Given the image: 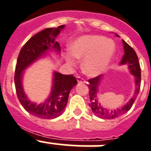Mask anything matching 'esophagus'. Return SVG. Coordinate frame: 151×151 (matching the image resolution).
Listing matches in <instances>:
<instances>
[{
  "mask_svg": "<svg viewBox=\"0 0 151 151\" xmlns=\"http://www.w3.org/2000/svg\"><path fill=\"white\" fill-rule=\"evenodd\" d=\"M77 79H78V81L79 83H85V80L83 79V78H81V76H78L77 77Z\"/></svg>",
  "mask_w": 151,
  "mask_h": 151,
  "instance_id": "esophagus-1",
  "label": "esophagus"
}]
</instances>
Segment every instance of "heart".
<instances>
[{
	"label": "heart",
	"mask_w": 151,
	"mask_h": 151,
	"mask_svg": "<svg viewBox=\"0 0 151 151\" xmlns=\"http://www.w3.org/2000/svg\"><path fill=\"white\" fill-rule=\"evenodd\" d=\"M115 50L114 42L101 35L81 37L71 45L72 54L78 59H83V70L90 76L99 75L104 71L114 57ZM67 59L70 64H75L71 54H68Z\"/></svg>",
	"instance_id": "1"
}]
</instances>
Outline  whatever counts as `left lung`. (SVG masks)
<instances>
[{
    "label": "left lung",
    "mask_w": 151,
    "mask_h": 151,
    "mask_svg": "<svg viewBox=\"0 0 151 151\" xmlns=\"http://www.w3.org/2000/svg\"><path fill=\"white\" fill-rule=\"evenodd\" d=\"M116 36L118 35H116ZM124 43V55L123 57L121 60V64H128V68L130 72L135 76V83H136L137 88L134 93V97L129 101L128 103H127L124 106L119 107L117 109L114 110H108V109L104 107V106L101 105L100 101L97 97V90H98V85H99L101 80L103 78V75H98L93 78L88 80L89 84V97H90V104L89 106L91 107L92 112L95 115L100 118L102 119H115L121 115L124 114L130 109L132 107L134 101L137 97L140 87V80H141V72H140V63L138 60L137 55L135 50L126 43L124 40H123Z\"/></svg>",
    "instance_id": "1"
}]
</instances>
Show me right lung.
Listing matches in <instances>:
<instances>
[{"label":"right lung","instance_id":"right-lung-1","mask_svg":"<svg viewBox=\"0 0 151 151\" xmlns=\"http://www.w3.org/2000/svg\"><path fill=\"white\" fill-rule=\"evenodd\" d=\"M64 25L56 29L47 28L29 39L20 50L15 68L14 84L17 98L30 114L41 119H54L63 114L68 104L69 93L78 81L73 74L64 75L55 72L50 96L44 103L37 105L27 100L22 87L23 70L32 62L42 56L50 47L60 51V45L54 38Z\"/></svg>","mask_w":151,"mask_h":151}]
</instances>
